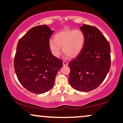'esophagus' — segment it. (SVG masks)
<instances>
[{
  "instance_id": "1",
  "label": "esophagus",
  "mask_w": 123,
  "mask_h": 123,
  "mask_svg": "<svg viewBox=\"0 0 123 123\" xmlns=\"http://www.w3.org/2000/svg\"><path fill=\"white\" fill-rule=\"evenodd\" d=\"M63 66H66L68 65V62L67 61H63Z\"/></svg>"
}]
</instances>
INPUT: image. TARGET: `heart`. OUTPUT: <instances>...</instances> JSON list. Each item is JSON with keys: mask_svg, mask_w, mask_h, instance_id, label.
<instances>
[{"mask_svg": "<svg viewBox=\"0 0 123 123\" xmlns=\"http://www.w3.org/2000/svg\"><path fill=\"white\" fill-rule=\"evenodd\" d=\"M85 35L80 29H65L57 32L54 40L49 41V47L54 56L58 57L61 54V47L69 57L74 58L80 53L84 46Z\"/></svg>", "mask_w": 123, "mask_h": 123, "instance_id": "b5f03b06", "label": "heart"}]
</instances>
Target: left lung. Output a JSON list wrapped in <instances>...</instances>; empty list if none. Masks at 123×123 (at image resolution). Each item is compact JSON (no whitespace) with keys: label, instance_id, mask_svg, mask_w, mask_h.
Returning <instances> with one entry per match:
<instances>
[{"label":"left lung","instance_id":"1","mask_svg":"<svg viewBox=\"0 0 123 123\" xmlns=\"http://www.w3.org/2000/svg\"><path fill=\"white\" fill-rule=\"evenodd\" d=\"M80 29L85 42L80 53L69 62V81L76 90L88 92L97 88L106 77L111 65V47L95 26L84 24Z\"/></svg>","mask_w":123,"mask_h":123}]
</instances>
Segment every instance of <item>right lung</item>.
Returning <instances> with one entry per match:
<instances>
[{
	"label": "right lung",
	"mask_w": 123,
	"mask_h": 123,
	"mask_svg": "<svg viewBox=\"0 0 123 123\" xmlns=\"http://www.w3.org/2000/svg\"><path fill=\"white\" fill-rule=\"evenodd\" d=\"M53 31L46 25L33 27L19 40L14 60L18 80L31 92L43 94L53 87L55 76L63 66L49 47Z\"/></svg>",
	"instance_id": "1"
}]
</instances>
